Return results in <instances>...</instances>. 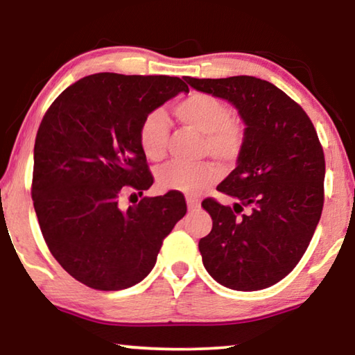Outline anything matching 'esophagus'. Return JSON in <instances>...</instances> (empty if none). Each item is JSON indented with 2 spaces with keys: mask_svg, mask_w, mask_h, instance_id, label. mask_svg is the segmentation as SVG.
<instances>
[{
  "mask_svg": "<svg viewBox=\"0 0 355 355\" xmlns=\"http://www.w3.org/2000/svg\"><path fill=\"white\" fill-rule=\"evenodd\" d=\"M187 207H189V210L193 211V210H197L198 207H200V202H198L197 198H192V197H189V198H187Z\"/></svg>",
  "mask_w": 355,
  "mask_h": 355,
  "instance_id": "1",
  "label": "esophagus"
}]
</instances>
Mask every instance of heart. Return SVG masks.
Returning a JSON list of instances; mask_svg holds the SVG:
<instances>
[{"label": "heart", "mask_w": 355, "mask_h": 355, "mask_svg": "<svg viewBox=\"0 0 355 355\" xmlns=\"http://www.w3.org/2000/svg\"><path fill=\"white\" fill-rule=\"evenodd\" d=\"M174 114L184 125L203 135L202 155H210L218 163L231 166L241 158L245 147V130L232 119L230 105L210 94L187 95L174 106ZM169 124L162 110L145 116L139 128V145L150 162H159L166 153ZM220 171L211 163L186 164L169 162L157 169L158 187L187 196L198 193L215 184Z\"/></svg>", "instance_id": "heart-1"}]
</instances>
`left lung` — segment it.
<instances>
[{
	"instance_id": "obj_1",
	"label": "left lung",
	"mask_w": 355,
	"mask_h": 355,
	"mask_svg": "<svg viewBox=\"0 0 355 355\" xmlns=\"http://www.w3.org/2000/svg\"><path fill=\"white\" fill-rule=\"evenodd\" d=\"M186 80L234 105L245 124L244 152L216 187L236 198L234 207L202 202L213 220L198 242L203 266L230 289L270 288L299 263L322 216L324 155L317 130L300 105L266 80Z\"/></svg>"
}]
</instances>
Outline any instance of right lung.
<instances>
[{"label": "right lung", "instance_id": "1", "mask_svg": "<svg viewBox=\"0 0 355 355\" xmlns=\"http://www.w3.org/2000/svg\"><path fill=\"white\" fill-rule=\"evenodd\" d=\"M179 92H189L179 77L98 72L67 87L43 116L33 208L51 255L92 289L140 283L186 215V200L174 191L121 208L124 193L142 196L153 184L140 123Z\"/></svg>", "mask_w": 355, "mask_h": 355}]
</instances>
